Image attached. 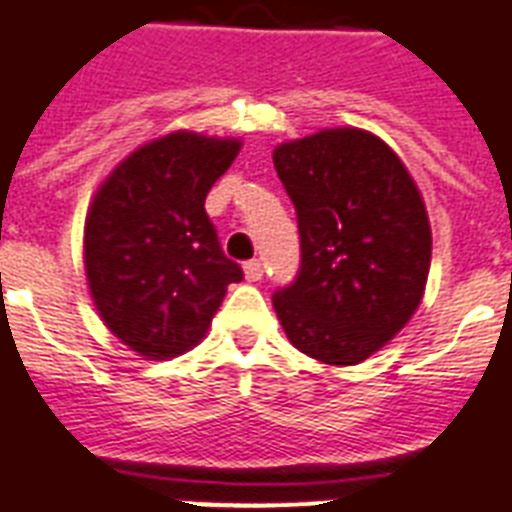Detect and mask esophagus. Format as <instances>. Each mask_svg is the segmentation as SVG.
<instances>
[{"label": "esophagus", "mask_w": 512, "mask_h": 512, "mask_svg": "<svg viewBox=\"0 0 512 512\" xmlns=\"http://www.w3.org/2000/svg\"><path fill=\"white\" fill-rule=\"evenodd\" d=\"M244 276H247V281L263 279V263H260V260H249V263H244Z\"/></svg>", "instance_id": "obj_1"}]
</instances>
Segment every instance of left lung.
I'll use <instances>...</instances> for the list:
<instances>
[{"label": "left lung", "instance_id": "8db88e82", "mask_svg": "<svg viewBox=\"0 0 512 512\" xmlns=\"http://www.w3.org/2000/svg\"><path fill=\"white\" fill-rule=\"evenodd\" d=\"M295 204L300 271L273 295L289 342L332 366L361 364L417 311L430 271L420 188L388 143L356 127L273 151Z\"/></svg>", "mask_w": 512, "mask_h": 512}]
</instances>
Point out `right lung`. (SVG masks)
<instances>
[{
    "instance_id": "obj_1",
    "label": "right lung",
    "mask_w": 512,
    "mask_h": 512,
    "mask_svg": "<svg viewBox=\"0 0 512 512\" xmlns=\"http://www.w3.org/2000/svg\"><path fill=\"white\" fill-rule=\"evenodd\" d=\"M239 148L236 138L170 132L132 151L92 199L84 223L92 303L148 361L199 345L228 284L244 279L204 209Z\"/></svg>"
}]
</instances>
